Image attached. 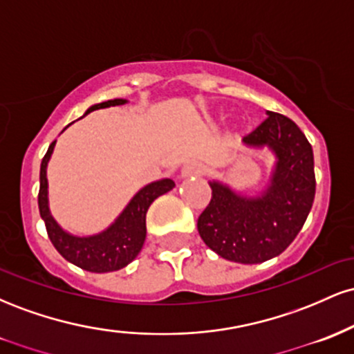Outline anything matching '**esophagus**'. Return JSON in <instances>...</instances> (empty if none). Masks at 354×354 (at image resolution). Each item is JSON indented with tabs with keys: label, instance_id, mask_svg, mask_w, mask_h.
<instances>
[{
	"label": "esophagus",
	"instance_id": "1",
	"mask_svg": "<svg viewBox=\"0 0 354 354\" xmlns=\"http://www.w3.org/2000/svg\"><path fill=\"white\" fill-rule=\"evenodd\" d=\"M205 171V166L200 161H189L188 165H185L183 168V176H198Z\"/></svg>",
	"mask_w": 354,
	"mask_h": 354
}]
</instances>
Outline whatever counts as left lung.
Instances as JSON below:
<instances>
[{
	"instance_id": "1",
	"label": "left lung",
	"mask_w": 354,
	"mask_h": 354,
	"mask_svg": "<svg viewBox=\"0 0 354 354\" xmlns=\"http://www.w3.org/2000/svg\"><path fill=\"white\" fill-rule=\"evenodd\" d=\"M243 138L250 148H268L274 168L259 196H243L209 181L211 201L198 218L206 246L221 258L256 265L281 254L303 228L315 200V158L310 141L295 121L279 113Z\"/></svg>"
}]
</instances>
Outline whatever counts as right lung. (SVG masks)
Masks as SVG:
<instances>
[{
	"instance_id": "obj_1",
	"label": "right lung",
	"mask_w": 354,
	"mask_h": 354,
	"mask_svg": "<svg viewBox=\"0 0 354 354\" xmlns=\"http://www.w3.org/2000/svg\"><path fill=\"white\" fill-rule=\"evenodd\" d=\"M124 103H128V101L121 98L103 101V103L93 104L91 108H88L84 115L95 111V109L120 106ZM55 145L56 141H53L41 161L38 193L39 214H41L53 246L58 250V253L66 261L73 263L81 270L91 271V273H109V271H118L128 266L145 245L146 211L158 196L174 188V181L165 178V180L149 183L138 191L131 198V201L128 203V206L121 211L120 216L115 219V223L109 225L106 230L98 234H93V236H75L56 223V219L51 216L50 205H48L46 166L53 149H55Z\"/></svg>"
}]
</instances>
